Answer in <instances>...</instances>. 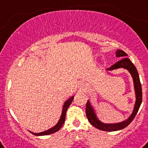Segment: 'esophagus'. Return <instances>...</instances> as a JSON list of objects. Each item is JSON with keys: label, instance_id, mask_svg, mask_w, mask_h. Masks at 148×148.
Wrapping results in <instances>:
<instances>
[{"label": "esophagus", "instance_id": "34e87169", "mask_svg": "<svg viewBox=\"0 0 148 148\" xmlns=\"http://www.w3.org/2000/svg\"><path fill=\"white\" fill-rule=\"evenodd\" d=\"M79 86H80V89L82 90H86L88 88V87H87V85L85 83H83V82L79 83Z\"/></svg>", "mask_w": 148, "mask_h": 148}]
</instances>
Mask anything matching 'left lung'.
I'll return each mask as SVG.
<instances>
[{"mask_svg":"<svg viewBox=\"0 0 148 148\" xmlns=\"http://www.w3.org/2000/svg\"><path fill=\"white\" fill-rule=\"evenodd\" d=\"M127 54L124 51H121V50H117V57H123V58L120 61L117 62L116 63L112 65L110 68L107 69L106 70L112 71L117 69L124 68V69H127L130 73L133 79L135 93H136V103H135L134 106V110H133L130 116L127 120L124 121L120 122V123H116V124H105V123H103V122H101V121L97 119L93 106L91 105L89 101H88L86 103V114L87 119H88V121L90 122V124H92L93 127L101 130L112 132V131L120 130L124 129L126 127H127L132 122V121L134 119L135 116H136L138 110H139L141 103H142V85H141V83H140L139 76H138V71H137V69L135 67V65L130 60V59L127 58Z\"/></svg>","mask_w":148,"mask_h":148,"instance_id":"1","label":"left lung"}]
</instances>
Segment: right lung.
I'll list each match as a JSON object with an SVG mask.
<instances>
[{
	"instance_id": "1",
	"label": "right lung",
	"mask_w": 148,
	"mask_h": 148,
	"mask_svg": "<svg viewBox=\"0 0 148 148\" xmlns=\"http://www.w3.org/2000/svg\"><path fill=\"white\" fill-rule=\"evenodd\" d=\"M73 100H74V96L72 97H71L70 98L68 99L65 102L63 105V107H62V112L61 114V117H60V120H59L58 123L54 126V127H53L51 129L47 130L46 131H44V132H42V133H30L32 134L35 135V136H46V135H49V134H52V133H54L56 132H57L58 130H60V129L61 128V127L63 125L64 122L65 121V114H66V111L68 110V108L69 106H70L71 103H72Z\"/></svg>"
}]
</instances>
